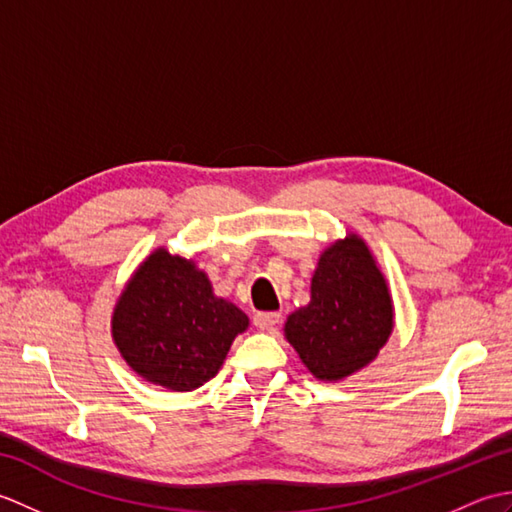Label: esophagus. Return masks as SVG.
I'll list each match as a JSON object with an SVG mask.
<instances>
[{
  "instance_id": "esophagus-1",
  "label": "esophagus",
  "mask_w": 512,
  "mask_h": 512,
  "mask_svg": "<svg viewBox=\"0 0 512 512\" xmlns=\"http://www.w3.org/2000/svg\"><path fill=\"white\" fill-rule=\"evenodd\" d=\"M279 321H281L279 312H257L253 317V323L259 330H275Z\"/></svg>"
}]
</instances>
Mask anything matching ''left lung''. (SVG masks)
Instances as JSON below:
<instances>
[{
  "label": "left lung",
  "instance_id": "1",
  "mask_svg": "<svg viewBox=\"0 0 512 512\" xmlns=\"http://www.w3.org/2000/svg\"><path fill=\"white\" fill-rule=\"evenodd\" d=\"M391 330L387 281L354 233L323 250L310 303L292 312L284 328L301 363L321 380H341L372 363Z\"/></svg>",
  "mask_w": 512,
  "mask_h": 512
}]
</instances>
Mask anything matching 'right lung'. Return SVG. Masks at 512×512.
<instances>
[{
	"label": "right lung",
	"instance_id": "obj_1",
	"mask_svg": "<svg viewBox=\"0 0 512 512\" xmlns=\"http://www.w3.org/2000/svg\"><path fill=\"white\" fill-rule=\"evenodd\" d=\"M248 317L213 295L191 259L158 248L138 266L118 297L112 336L138 376L171 391L211 380Z\"/></svg>",
	"mask_w": 512,
	"mask_h": 512
}]
</instances>
